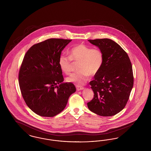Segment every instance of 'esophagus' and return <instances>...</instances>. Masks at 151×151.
Listing matches in <instances>:
<instances>
[{"label": "esophagus", "instance_id": "34e87169", "mask_svg": "<svg viewBox=\"0 0 151 151\" xmlns=\"http://www.w3.org/2000/svg\"><path fill=\"white\" fill-rule=\"evenodd\" d=\"M76 89H77V91H81V90H83V89H84V87H83V86H76Z\"/></svg>", "mask_w": 151, "mask_h": 151}]
</instances>
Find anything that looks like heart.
<instances>
[{"mask_svg": "<svg viewBox=\"0 0 151 151\" xmlns=\"http://www.w3.org/2000/svg\"><path fill=\"white\" fill-rule=\"evenodd\" d=\"M69 56L62 54L59 58L58 64L61 71L68 75L72 71V61L79 62L78 72L73 73L67 78L68 82L82 85L89 79V75L93 76L100 70L104 60L102 51L84 44L74 46L68 51Z\"/></svg>", "mask_w": 151, "mask_h": 151, "instance_id": "1", "label": "heart"}]
</instances>
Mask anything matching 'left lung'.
Segmentation results:
<instances>
[{
  "mask_svg": "<svg viewBox=\"0 0 151 151\" xmlns=\"http://www.w3.org/2000/svg\"><path fill=\"white\" fill-rule=\"evenodd\" d=\"M102 51L103 65L89 84L93 99L87 103L89 109L100 116L115 115L125 107L134 85L132 65L127 52L114 41L88 40Z\"/></svg>",
  "mask_w": 151,
  "mask_h": 151,
  "instance_id": "obj_1",
  "label": "left lung"
}]
</instances>
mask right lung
Returning a JSON list of instances; mask_svg holds the SVG:
<instances>
[{
  "mask_svg": "<svg viewBox=\"0 0 151 151\" xmlns=\"http://www.w3.org/2000/svg\"><path fill=\"white\" fill-rule=\"evenodd\" d=\"M72 40L50 38L33 45L26 52L19 73L22 96L34 113L52 117L65 109L76 91L64 80L59 64L62 51Z\"/></svg>",
  "mask_w": 151,
  "mask_h": 151,
  "instance_id": "add662e5",
  "label": "right lung"
}]
</instances>
